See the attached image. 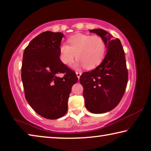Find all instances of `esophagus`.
I'll return each mask as SVG.
<instances>
[{"label": "esophagus", "instance_id": "1", "mask_svg": "<svg viewBox=\"0 0 151 151\" xmlns=\"http://www.w3.org/2000/svg\"><path fill=\"white\" fill-rule=\"evenodd\" d=\"M76 75H77V77L78 78V79H80V76L81 75V72H80V71H76Z\"/></svg>", "mask_w": 151, "mask_h": 151}]
</instances>
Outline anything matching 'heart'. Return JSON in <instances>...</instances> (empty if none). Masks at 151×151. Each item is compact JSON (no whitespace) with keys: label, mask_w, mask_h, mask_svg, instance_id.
<instances>
[{"label":"heart","mask_w":151,"mask_h":151,"mask_svg":"<svg viewBox=\"0 0 151 151\" xmlns=\"http://www.w3.org/2000/svg\"><path fill=\"white\" fill-rule=\"evenodd\" d=\"M69 45L61 43L59 46V59L65 65H70L74 58L78 59L74 67L85 66L92 70L100 65L104 58L106 45L98 35L78 33L68 39Z\"/></svg>","instance_id":"b5f03b06"}]
</instances>
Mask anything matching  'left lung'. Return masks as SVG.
Returning <instances> with one entry per match:
<instances>
[{"label": "left lung", "instance_id": "1", "mask_svg": "<svg viewBox=\"0 0 151 151\" xmlns=\"http://www.w3.org/2000/svg\"><path fill=\"white\" fill-rule=\"evenodd\" d=\"M90 31L102 37L107 53L97 68L81 74L80 81L86 108L92 113H105L119 104L125 92L128 73L124 51L119 39H112L107 31L100 29Z\"/></svg>", "mask_w": 151, "mask_h": 151}]
</instances>
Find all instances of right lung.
<instances>
[{
    "instance_id": "add662e5",
    "label": "right lung",
    "mask_w": 151,
    "mask_h": 151,
    "mask_svg": "<svg viewBox=\"0 0 151 151\" xmlns=\"http://www.w3.org/2000/svg\"><path fill=\"white\" fill-rule=\"evenodd\" d=\"M60 32L45 31L24 49L21 78L24 95L31 108L41 116L57 119L65 114L70 93L78 78L59 59ZM58 73L64 74L58 77Z\"/></svg>"
}]
</instances>
